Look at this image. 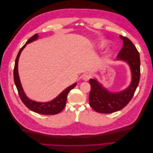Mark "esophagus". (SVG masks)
<instances>
[{
	"label": "esophagus",
	"mask_w": 153,
	"mask_h": 153,
	"mask_svg": "<svg viewBox=\"0 0 153 153\" xmlns=\"http://www.w3.org/2000/svg\"><path fill=\"white\" fill-rule=\"evenodd\" d=\"M91 77V75H89V74H84V75L82 76V79L85 81H88L90 79Z\"/></svg>",
	"instance_id": "1"
}]
</instances>
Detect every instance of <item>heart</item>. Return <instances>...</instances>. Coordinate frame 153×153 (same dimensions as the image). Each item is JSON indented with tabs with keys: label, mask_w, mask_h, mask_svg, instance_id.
I'll return each instance as SVG.
<instances>
[{
	"label": "heart",
	"mask_w": 153,
	"mask_h": 153,
	"mask_svg": "<svg viewBox=\"0 0 153 153\" xmlns=\"http://www.w3.org/2000/svg\"><path fill=\"white\" fill-rule=\"evenodd\" d=\"M101 45H102V46H104V45H105V43H102V44H101Z\"/></svg>",
	"instance_id": "b5f03b06"
}]
</instances>
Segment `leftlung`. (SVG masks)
<instances>
[{"label":"left lung","instance_id":"obj_1","mask_svg":"<svg viewBox=\"0 0 153 153\" xmlns=\"http://www.w3.org/2000/svg\"><path fill=\"white\" fill-rule=\"evenodd\" d=\"M120 38L123 41V47L117 55V60L126 62L130 68L131 84L126 89L112 92L105 89L96 78H91L89 104L92 108L97 112L110 114L123 109L133 98L139 83L140 76L139 53L130 39L123 36H120Z\"/></svg>","mask_w":153,"mask_h":153}]
</instances>
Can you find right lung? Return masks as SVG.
<instances>
[{
    "instance_id": "right-lung-1",
    "label": "right lung",
    "mask_w": 153,
    "mask_h": 153,
    "mask_svg": "<svg viewBox=\"0 0 153 153\" xmlns=\"http://www.w3.org/2000/svg\"><path fill=\"white\" fill-rule=\"evenodd\" d=\"M38 38V34H34L33 36H32L29 39V40L27 41L26 43L23 46L20 50L16 58L15 68H14V81H15V84L18 90V94H19L20 97V99L27 108L38 114L43 115H55L61 112L64 108V107H65L67 100V96L69 93V92L76 85V83H75V84H73V85L67 87L66 89H64L61 94L56 97V98L52 101H48V102L40 103L29 99L28 97H27L25 94L24 90H23V88L21 84L19 75H18V64L22 51L24 50V48L26 47V45L27 44L36 40Z\"/></svg>"
}]
</instances>
